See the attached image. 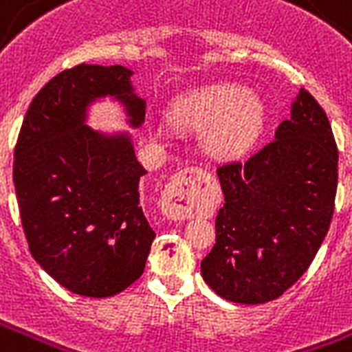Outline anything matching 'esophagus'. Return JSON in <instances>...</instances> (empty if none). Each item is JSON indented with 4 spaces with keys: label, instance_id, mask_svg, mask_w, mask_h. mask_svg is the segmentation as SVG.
<instances>
[{
    "label": "esophagus",
    "instance_id": "esophagus-1",
    "mask_svg": "<svg viewBox=\"0 0 352 352\" xmlns=\"http://www.w3.org/2000/svg\"><path fill=\"white\" fill-rule=\"evenodd\" d=\"M205 175L206 171L195 168V166L177 171L170 179V182L166 184L164 194L160 199L162 214L171 219L192 218V214H194V194L192 192H194L195 182L205 179Z\"/></svg>",
    "mask_w": 352,
    "mask_h": 352
}]
</instances>
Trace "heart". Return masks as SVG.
<instances>
[{
	"label": "heart",
	"instance_id": "b5f03b06",
	"mask_svg": "<svg viewBox=\"0 0 352 352\" xmlns=\"http://www.w3.org/2000/svg\"><path fill=\"white\" fill-rule=\"evenodd\" d=\"M171 118L182 127L201 129L205 151L219 160L236 158L248 151L264 127L262 99L230 82L208 85L181 94L171 103ZM170 133V125H155L157 136Z\"/></svg>",
	"mask_w": 352,
	"mask_h": 352
}]
</instances>
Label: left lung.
<instances>
[{
  "mask_svg": "<svg viewBox=\"0 0 352 352\" xmlns=\"http://www.w3.org/2000/svg\"><path fill=\"white\" fill-rule=\"evenodd\" d=\"M218 177L225 203L203 278L227 301H273L302 277L331 227L338 149L325 111L301 88L275 140L243 164L219 166Z\"/></svg>",
  "mask_w": 352,
  "mask_h": 352,
  "instance_id": "8db88e82",
  "label": "left lung"
}]
</instances>
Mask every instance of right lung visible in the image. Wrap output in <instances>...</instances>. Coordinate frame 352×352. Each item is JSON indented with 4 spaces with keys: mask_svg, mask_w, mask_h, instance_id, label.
<instances>
[{
    "mask_svg": "<svg viewBox=\"0 0 352 352\" xmlns=\"http://www.w3.org/2000/svg\"><path fill=\"white\" fill-rule=\"evenodd\" d=\"M125 66L64 69L29 104L14 149V188L29 251L72 294L111 297L146 267L155 240L140 203L147 171L127 131L88 125L90 107L111 98L131 129L142 127L146 99Z\"/></svg>",
    "mask_w": 352,
    "mask_h": 352,
    "instance_id": "obj_1",
    "label": "right lung"
}]
</instances>
